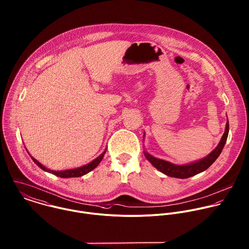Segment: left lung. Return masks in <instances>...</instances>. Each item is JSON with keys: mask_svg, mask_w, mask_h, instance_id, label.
<instances>
[{"mask_svg": "<svg viewBox=\"0 0 249 249\" xmlns=\"http://www.w3.org/2000/svg\"><path fill=\"white\" fill-rule=\"evenodd\" d=\"M228 133H229V122L227 119L225 132H224L218 145L215 147V149L213 150L207 157L203 158L202 160H199L197 161L191 162L188 164H183V165L174 164L169 161L155 158L148 154L146 151H144V156L159 171L162 172L163 174H165L169 177L186 179V178L192 177L194 175H196L200 172L206 170L213 163V161L218 158V156L220 155L221 151L225 145V142H226L227 137H228Z\"/></svg>", "mask_w": 249, "mask_h": 249, "instance_id": "8db88e82", "label": "left lung"}]
</instances>
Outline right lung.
<instances>
[{"label":"right lung","mask_w":249,"mask_h":249,"mask_svg":"<svg viewBox=\"0 0 249 249\" xmlns=\"http://www.w3.org/2000/svg\"><path fill=\"white\" fill-rule=\"evenodd\" d=\"M106 153V150L100 155L98 158H96L95 160H93L92 161H90L89 163L84 165V166H81V167H78V168H73V169H67V170H61V171H55V170H51L49 168L45 167L43 164H41L38 160H36L34 157H32L31 155V158L32 160L36 162V164H37L41 169H43L44 171H47L49 173H52L53 175H56L58 177H61V178H72V177H80V176H83L89 172H90L91 170H93L98 164L100 163V161L102 160V159L104 158V155Z\"/></svg>","instance_id":"obj_1"}]
</instances>
